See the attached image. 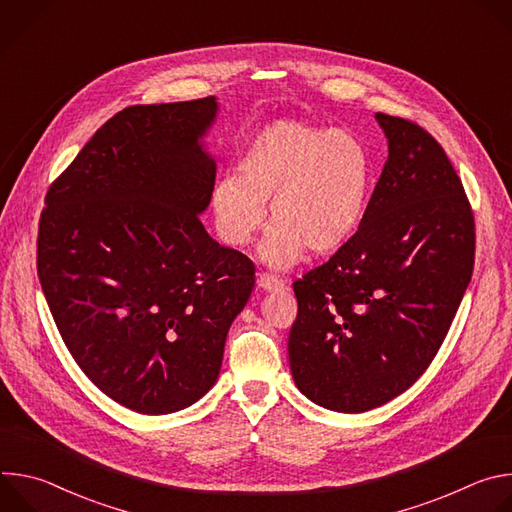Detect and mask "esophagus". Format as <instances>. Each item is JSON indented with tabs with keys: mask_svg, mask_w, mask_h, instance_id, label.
<instances>
[{
	"mask_svg": "<svg viewBox=\"0 0 512 512\" xmlns=\"http://www.w3.org/2000/svg\"><path fill=\"white\" fill-rule=\"evenodd\" d=\"M257 285H259L261 289H265V291H277V289H283L285 281L279 279V277H275V275L261 273V275L257 277Z\"/></svg>",
	"mask_w": 512,
	"mask_h": 512,
	"instance_id": "esophagus-1",
	"label": "esophagus"
}]
</instances>
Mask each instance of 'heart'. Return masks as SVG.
Listing matches in <instances>:
<instances>
[{"label":"heart","mask_w":512,"mask_h":512,"mask_svg":"<svg viewBox=\"0 0 512 512\" xmlns=\"http://www.w3.org/2000/svg\"><path fill=\"white\" fill-rule=\"evenodd\" d=\"M237 176L218 178L210 192L214 225L231 247H247L273 227L261 247L271 267H289L306 247L332 253L358 229L371 194V158L344 129L279 119L249 135L235 162Z\"/></svg>","instance_id":"obj_1"}]
</instances>
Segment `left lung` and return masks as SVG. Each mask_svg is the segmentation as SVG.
Wrapping results in <instances>:
<instances>
[{
  "mask_svg": "<svg viewBox=\"0 0 512 512\" xmlns=\"http://www.w3.org/2000/svg\"><path fill=\"white\" fill-rule=\"evenodd\" d=\"M377 121L389 160L358 231L294 281L291 375L338 413L385 405L427 371L474 271V212L444 148L409 119Z\"/></svg>",
  "mask_w": 512,
  "mask_h": 512,
  "instance_id": "left-lung-1",
  "label": "left lung"
}]
</instances>
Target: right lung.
Instances as JSON below:
<instances>
[{"mask_svg":"<svg viewBox=\"0 0 512 512\" xmlns=\"http://www.w3.org/2000/svg\"><path fill=\"white\" fill-rule=\"evenodd\" d=\"M214 97L125 107L50 184L36 267L56 328L113 401L164 415L218 379L255 265L202 227Z\"/></svg>","mask_w":512,"mask_h":512,"instance_id":"1","label":"right lung"}]
</instances>
